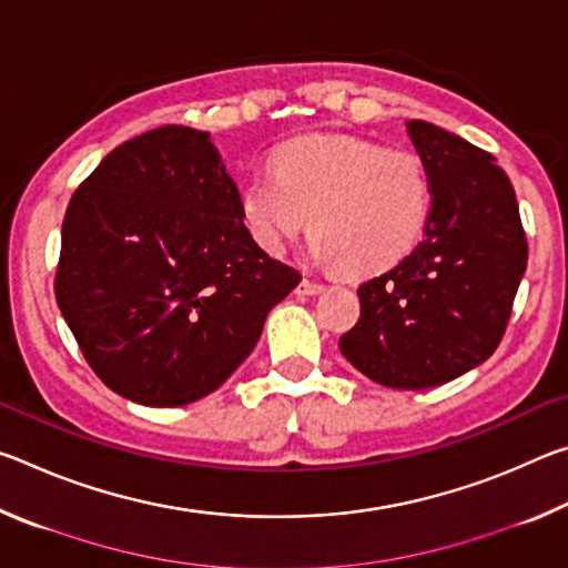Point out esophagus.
Returning a JSON list of instances; mask_svg holds the SVG:
<instances>
[{
	"mask_svg": "<svg viewBox=\"0 0 568 568\" xmlns=\"http://www.w3.org/2000/svg\"><path fill=\"white\" fill-rule=\"evenodd\" d=\"M321 291H325V285L318 283V281H311V277H303V281L297 283V287H295L297 295H315Z\"/></svg>",
	"mask_w": 568,
	"mask_h": 568,
	"instance_id": "34e87169",
	"label": "esophagus"
}]
</instances>
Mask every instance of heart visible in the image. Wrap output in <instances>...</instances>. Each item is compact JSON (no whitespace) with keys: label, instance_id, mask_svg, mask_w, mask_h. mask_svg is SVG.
<instances>
[{"label":"heart","instance_id":"obj_1","mask_svg":"<svg viewBox=\"0 0 568 568\" xmlns=\"http://www.w3.org/2000/svg\"><path fill=\"white\" fill-rule=\"evenodd\" d=\"M237 205L265 253L281 255L311 220L321 261L371 275L418 247L434 210V182L410 150L355 138H303L275 152L271 178L240 187Z\"/></svg>","mask_w":568,"mask_h":568}]
</instances>
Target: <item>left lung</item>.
I'll list each match as a JSON object with an SVG mask.
<instances>
[{"instance_id": "obj_1", "label": "left lung", "mask_w": 568, "mask_h": 568, "mask_svg": "<svg viewBox=\"0 0 568 568\" xmlns=\"http://www.w3.org/2000/svg\"><path fill=\"white\" fill-rule=\"evenodd\" d=\"M434 182L418 247L358 287L361 318L341 353L390 388L440 386L501 343L528 245L516 192L486 150L436 124L406 122Z\"/></svg>"}]
</instances>
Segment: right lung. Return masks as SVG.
I'll use <instances>...</instances> for the list:
<instances>
[{
	"mask_svg": "<svg viewBox=\"0 0 568 568\" xmlns=\"http://www.w3.org/2000/svg\"><path fill=\"white\" fill-rule=\"evenodd\" d=\"M237 200L210 132L182 124L114 148L74 190L57 305L122 398L168 408L213 393L301 283L247 233Z\"/></svg>",
	"mask_w": 568,
	"mask_h": 568,
	"instance_id": "obj_1",
	"label": "right lung"
}]
</instances>
